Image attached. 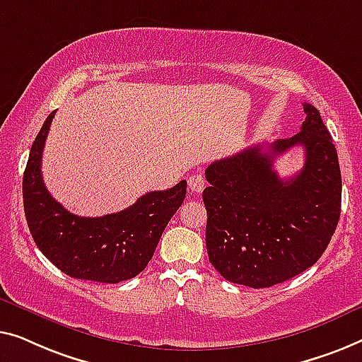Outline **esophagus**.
<instances>
[{
  "label": "esophagus",
  "instance_id": "esophagus-1",
  "mask_svg": "<svg viewBox=\"0 0 362 362\" xmlns=\"http://www.w3.org/2000/svg\"><path fill=\"white\" fill-rule=\"evenodd\" d=\"M188 188L193 193H200L205 188V179H203L202 174H193L188 177Z\"/></svg>",
  "mask_w": 362,
  "mask_h": 362
}]
</instances>
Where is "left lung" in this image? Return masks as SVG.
Masks as SVG:
<instances>
[{
  "instance_id": "8db88e82",
  "label": "left lung",
  "mask_w": 362,
  "mask_h": 362,
  "mask_svg": "<svg viewBox=\"0 0 362 362\" xmlns=\"http://www.w3.org/2000/svg\"><path fill=\"white\" fill-rule=\"evenodd\" d=\"M302 131L256 144L206 167V251L226 281L252 288L288 281L322 257L341 211L338 154L320 111L303 103ZM303 145L304 169L292 180L276 157Z\"/></svg>"
}]
</instances>
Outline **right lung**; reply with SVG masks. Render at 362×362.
<instances>
[{
    "label": "right lung",
    "instance_id": "obj_1",
    "mask_svg": "<svg viewBox=\"0 0 362 362\" xmlns=\"http://www.w3.org/2000/svg\"><path fill=\"white\" fill-rule=\"evenodd\" d=\"M55 111L30 147L23 177L24 213L40 252L75 279L118 284L136 277L154 256L167 223L187 193L182 180L169 190L149 192L134 205L111 215L77 216L55 202L44 185L40 162Z\"/></svg>",
    "mask_w": 362,
    "mask_h": 362
}]
</instances>
